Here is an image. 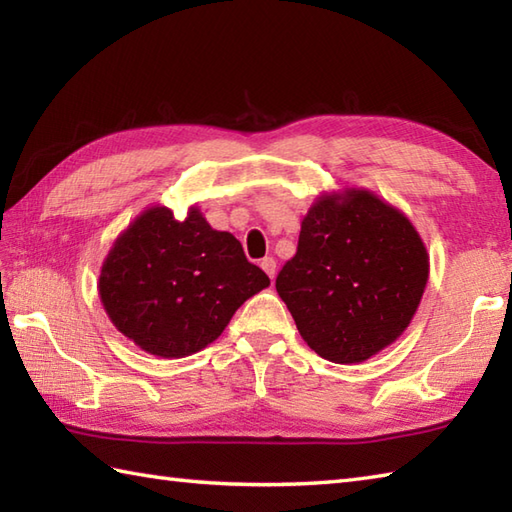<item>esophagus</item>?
Returning <instances> with one entry per match:
<instances>
[{"instance_id": "1", "label": "esophagus", "mask_w": 512, "mask_h": 512, "mask_svg": "<svg viewBox=\"0 0 512 512\" xmlns=\"http://www.w3.org/2000/svg\"><path fill=\"white\" fill-rule=\"evenodd\" d=\"M259 266H262V268L266 270V275H268L270 279H275V275H277V262H275L273 257H264L262 264H259Z\"/></svg>"}]
</instances>
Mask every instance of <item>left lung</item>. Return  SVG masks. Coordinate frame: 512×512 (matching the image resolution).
Masks as SVG:
<instances>
[{"instance_id":"obj_1","label":"left lung","mask_w":512,"mask_h":512,"mask_svg":"<svg viewBox=\"0 0 512 512\" xmlns=\"http://www.w3.org/2000/svg\"><path fill=\"white\" fill-rule=\"evenodd\" d=\"M427 281L429 253L409 217L374 191L345 187L312 202L275 286L310 350L352 365L400 339Z\"/></svg>"}]
</instances>
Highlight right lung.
<instances>
[{
    "label": "right lung",
    "mask_w": 512,
    "mask_h": 512,
    "mask_svg": "<svg viewBox=\"0 0 512 512\" xmlns=\"http://www.w3.org/2000/svg\"><path fill=\"white\" fill-rule=\"evenodd\" d=\"M270 286L233 233L215 231L198 206L184 220L151 204L114 239L99 297L114 328L158 358H184L224 332L235 310Z\"/></svg>",
    "instance_id": "add662e5"
}]
</instances>
